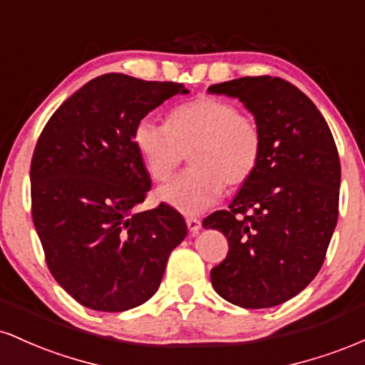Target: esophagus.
I'll return each mask as SVG.
<instances>
[{"mask_svg":"<svg viewBox=\"0 0 365 365\" xmlns=\"http://www.w3.org/2000/svg\"><path fill=\"white\" fill-rule=\"evenodd\" d=\"M187 226H188V230H190L192 233H197L200 230V220H197V217H187Z\"/></svg>","mask_w":365,"mask_h":365,"instance_id":"esophagus-1","label":"esophagus"}]
</instances>
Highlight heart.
I'll return each mask as SVG.
<instances>
[{
  "instance_id": "b5f03b06",
  "label": "heart",
  "mask_w": 365,
  "mask_h": 365,
  "mask_svg": "<svg viewBox=\"0 0 365 365\" xmlns=\"http://www.w3.org/2000/svg\"><path fill=\"white\" fill-rule=\"evenodd\" d=\"M133 144L148 173L165 180L188 153L190 170L158 188V199L185 215L206 211L252 178L262 156V132L252 116L217 98H197L170 113L168 123L139 120Z\"/></svg>"
}]
</instances>
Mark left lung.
Returning a JSON list of instances; mask_svg holds the SVG:
<instances>
[{
  "instance_id": "obj_1",
  "label": "left lung",
  "mask_w": 365,
  "mask_h": 365,
  "mask_svg": "<svg viewBox=\"0 0 365 365\" xmlns=\"http://www.w3.org/2000/svg\"><path fill=\"white\" fill-rule=\"evenodd\" d=\"M207 91L244 103L262 132L252 178L228 211L202 221L230 247L211 283L238 307H274L302 292L324 262L338 221L336 144L316 104L283 78L242 77Z\"/></svg>"
}]
</instances>
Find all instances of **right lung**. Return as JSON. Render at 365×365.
Instances as JSON below:
<instances>
[{"label": "right lung", "instance_id": "add662e5", "mask_svg": "<svg viewBox=\"0 0 365 365\" xmlns=\"http://www.w3.org/2000/svg\"><path fill=\"white\" fill-rule=\"evenodd\" d=\"M183 83L123 73L92 78L53 113L31 163L32 220L53 278L83 307L121 312L156 293L187 237L177 209L137 211L150 178L133 144L139 120Z\"/></svg>", "mask_w": 365, "mask_h": 365}]
</instances>
